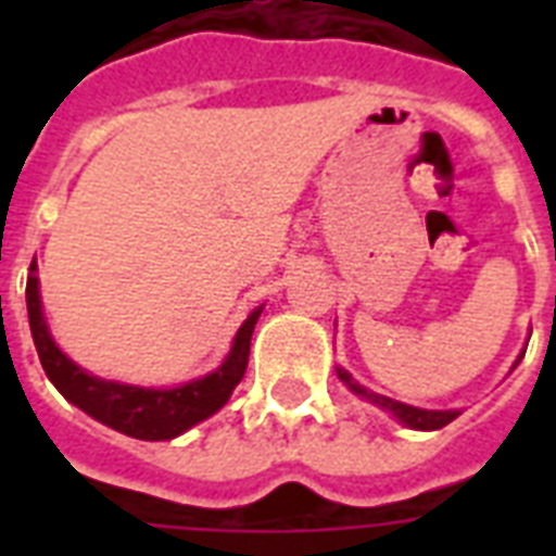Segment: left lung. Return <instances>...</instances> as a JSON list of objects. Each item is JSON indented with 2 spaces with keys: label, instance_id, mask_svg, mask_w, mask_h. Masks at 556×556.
Listing matches in <instances>:
<instances>
[{
  "label": "left lung",
  "instance_id": "left-lung-1",
  "mask_svg": "<svg viewBox=\"0 0 556 556\" xmlns=\"http://www.w3.org/2000/svg\"><path fill=\"white\" fill-rule=\"evenodd\" d=\"M338 378L346 383L355 395L366 397L369 404L380 406V409H387V413H392L401 424H406V427H413V430H441V427H447L453 418H458V409H418V406H409V404H401V401H392V397L387 395H378V392H371V389L361 387L352 375H349L346 369H338Z\"/></svg>",
  "mask_w": 556,
  "mask_h": 556
}]
</instances>
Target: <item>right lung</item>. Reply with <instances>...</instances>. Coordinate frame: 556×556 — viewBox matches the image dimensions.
<instances>
[{
    "label": "right lung",
    "instance_id": "1",
    "mask_svg": "<svg viewBox=\"0 0 556 556\" xmlns=\"http://www.w3.org/2000/svg\"><path fill=\"white\" fill-rule=\"evenodd\" d=\"M25 303H28L34 346H37L39 364L46 369L48 380L63 392V397H68L74 406H80L83 413L91 415L94 421L106 424L112 430L141 441L176 439V435L187 432L227 404L236 383L244 378L248 355H251L253 326H256L262 314V305L253 308L251 317L242 323V329L236 331L230 355L222 361L216 371H210L204 378L190 380V383L176 389H143L94 378L77 364H72L56 349L46 326V317H42V303H39L37 262L30 265Z\"/></svg>",
    "mask_w": 556,
    "mask_h": 556
}]
</instances>
